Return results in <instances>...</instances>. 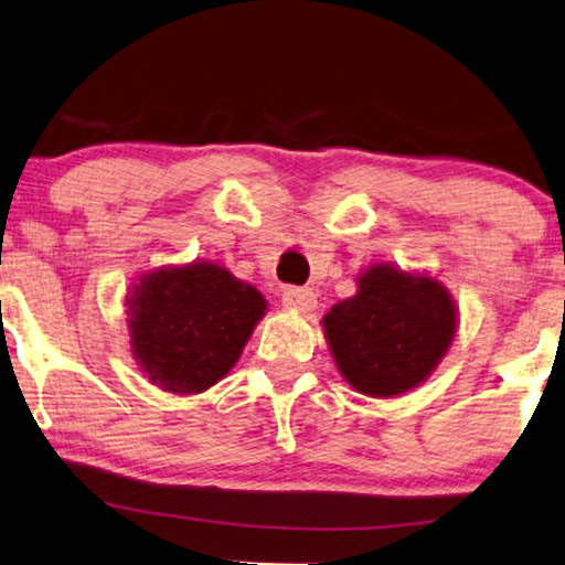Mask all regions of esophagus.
<instances>
[{
    "label": "esophagus",
    "mask_w": 565,
    "mask_h": 565,
    "mask_svg": "<svg viewBox=\"0 0 565 565\" xmlns=\"http://www.w3.org/2000/svg\"><path fill=\"white\" fill-rule=\"evenodd\" d=\"M282 306L296 308V311H313L316 296L311 288H296V285H288V288L282 290Z\"/></svg>",
    "instance_id": "34e87169"
}]
</instances>
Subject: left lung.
<instances>
[{"label": "left lung", "instance_id": "obj_1", "mask_svg": "<svg viewBox=\"0 0 565 565\" xmlns=\"http://www.w3.org/2000/svg\"><path fill=\"white\" fill-rule=\"evenodd\" d=\"M458 308L435 277L375 265L360 275L358 296L323 316L329 350L354 391L391 398L427 381L445 358Z\"/></svg>", "mask_w": 565, "mask_h": 565}]
</instances>
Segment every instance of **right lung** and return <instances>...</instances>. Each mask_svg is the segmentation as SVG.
Listing matches in <instances>:
<instances>
[{
    "instance_id": "right-lung-1",
    "label": "right lung",
    "mask_w": 565,
    "mask_h": 565,
    "mask_svg": "<svg viewBox=\"0 0 565 565\" xmlns=\"http://www.w3.org/2000/svg\"><path fill=\"white\" fill-rule=\"evenodd\" d=\"M126 306L138 365L180 396L218 383L267 311L257 288L211 262L153 269L134 285Z\"/></svg>"
}]
</instances>
